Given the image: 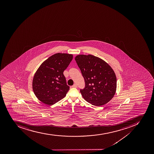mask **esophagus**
Wrapping results in <instances>:
<instances>
[{
  "label": "esophagus",
  "instance_id": "34e87169",
  "mask_svg": "<svg viewBox=\"0 0 154 154\" xmlns=\"http://www.w3.org/2000/svg\"><path fill=\"white\" fill-rule=\"evenodd\" d=\"M72 87L73 88H77V84H74Z\"/></svg>",
  "mask_w": 154,
  "mask_h": 154
}]
</instances>
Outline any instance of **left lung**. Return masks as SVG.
I'll use <instances>...</instances> for the list:
<instances>
[{"mask_svg": "<svg viewBox=\"0 0 154 154\" xmlns=\"http://www.w3.org/2000/svg\"><path fill=\"white\" fill-rule=\"evenodd\" d=\"M85 82L80 92L92 105L101 106L109 102L115 94L117 78L111 67L95 56L79 54L75 58Z\"/></svg>", "mask_w": 154, "mask_h": 154, "instance_id": "left-lung-1", "label": "left lung"}]
</instances>
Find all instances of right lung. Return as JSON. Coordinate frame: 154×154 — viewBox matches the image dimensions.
<instances>
[{
    "label": "right lung",
    "mask_w": 154,
    "mask_h": 154,
    "mask_svg": "<svg viewBox=\"0 0 154 154\" xmlns=\"http://www.w3.org/2000/svg\"><path fill=\"white\" fill-rule=\"evenodd\" d=\"M73 59V55L64 53L53 54L44 61L33 79L32 88L40 101L53 105L66 97L69 90L63 71Z\"/></svg>",
    "instance_id": "add662e5"
}]
</instances>
